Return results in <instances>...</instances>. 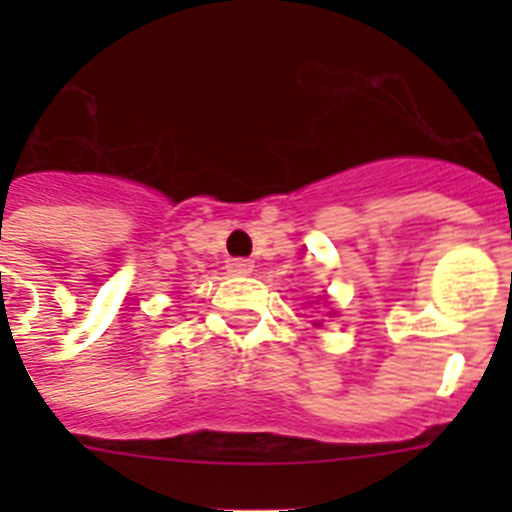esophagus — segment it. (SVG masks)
Masks as SVG:
<instances>
[{
    "instance_id": "1",
    "label": "esophagus",
    "mask_w": 512,
    "mask_h": 512,
    "mask_svg": "<svg viewBox=\"0 0 512 512\" xmlns=\"http://www.w3.org/2000/svg\"><path fill=\"white\" fill-rule=\"evenodd\" d=\"M228 271H230V274H235V277H246V274H251V271H253V261L230 259L228 261Z\"/></svg>"
}]
</instances>
